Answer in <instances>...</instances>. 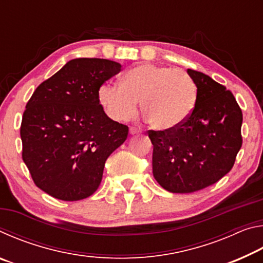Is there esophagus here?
<instances>
[{"mask_svg":"<svg viewBox=\"0 0 263 263\" xmlns=\"http://www.w3.org/2000/svg\"><path fill=\"white\" fill-rule=\"evenodd\" d=\"M141 130L140 128H137V127H130V135L135 136V135H138V133H140Z\"/></svg>","mask_w":263,"mask_h":263,"instance_id":"1","label":"esophagus"}]
</instances>
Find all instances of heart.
I'll use <instances>...</instances> for the list:
<instances>
[{
  "label": "heart",
  "instance_id": "heart-1",
  "mask_svg": "<svg viewBox=\"0 0 263 263\" xmlns=\"http://www.w3.org/2000/svg\"><path fill=\"white\" fill-rule=\"evenodd\" d=\"M197 84L182 69L142 64L124 75L123 84L106 81L99 88V101L106 115L125 122L136 115L138 103L159 130H169L186 121L197 102Z\"/></svg>",
  "mask_w": 263,
  "mask_h": 263
}]
</instances>
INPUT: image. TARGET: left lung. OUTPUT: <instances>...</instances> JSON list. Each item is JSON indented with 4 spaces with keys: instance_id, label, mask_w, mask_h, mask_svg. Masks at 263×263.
Masks as SVG:
<instances>
[{
    "instance_id": "left-lung-1",
    "label": "left lung",
    "mask_w": 263,
    "mask_h": 263,
    "mask_svg": "<svg viewBox=\"0 0 263 263\" xmlns=\"http://www.w3.org/2000/svg\"><path fill=\"white\" fill-rule=\"evenodd\" d=\"M186 72L198 89L193 112L177 127L148 131L154 179L175 194L219 181L232 169L242 145V112L232 92L205 74Z\"/></svg>"
}]
</instances>
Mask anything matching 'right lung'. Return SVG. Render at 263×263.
Instances as JSON below:
<instances>
[{"label": "right lung", "instance_id": "add662e5", "mask_svg": "<svg viewBox=\"0 0 263 263\" xmlns=\"http://www.w3.org/2000/svg\"><path fill=\"white\" fill-rule=\"evenodd\" d=\"M122 70L118 62L79 58L39 84L22 118V158L34 184L61 201H80L99 188L106 159L128 127L109 118L99 88Z\"/></svg>", "mask_w": 263, "mask_h": 263}]
</instances>
